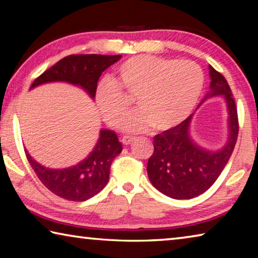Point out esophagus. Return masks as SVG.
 <instances>
[{
  "label": "esophagus",
  "mask_w": 258,
  "mask_h": 258,
  "mask_svg": "<svg viewBox=\"0 0 258 258\" xmlns=\"http://www.w3.org/2000/svg\"><path fill=\"white\" fill-rule=\"evenodd\" d=\"M134 140H135L134 137H128V135H125V137H123V139H121V142H123L125 146H127V145H131Z\"/></svg>",
  "instance_id": "1"
}]
</instances>
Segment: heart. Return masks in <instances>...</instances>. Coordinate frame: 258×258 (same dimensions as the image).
<instances>
[{"label": "heart", "mask_w": 258, "mask_h": 258, "mask_svg": "<svg viewBox=\"0 0 258 258\" xmlns=\"http://www.w3.org/2000/svg\"><path fill=\"white\" fill-rule=\"evenodd\" d=\"M117 81L104 78L98 86L97 104L103 119L117 126L130 110L126 93L137 95L140 110L124 121L133 132L167 130L184 120L197 104L205 76L192 61L140 54L116 69Z\"/></svg>", "instance_id": "heart-1"}]
</instances>
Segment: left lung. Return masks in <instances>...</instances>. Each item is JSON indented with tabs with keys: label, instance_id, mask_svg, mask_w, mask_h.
<instances>
[{
	"label": "left lung",
	"instance_id": "8db88e82",
	"mask_svg": "<svg viewBox=\"0 0 258 258\" xmlns=\"http://www.w3.org/2000/svg\"><path fill=\"white\" fill-rule=\"evenodd\" d=\"M209 75L211 87L204 100L220 94L225 98L230 137L223 149L216 152L202 149L189 137L192 115L175 127L155 135L154 154L147 165L148 176L157 190L174 199H191L207 191L228 164L238 139V111L228 82L212 66Z\"/></svg>",
	"mask_w": 258,
	"mask_h": 258
}]
</instances>
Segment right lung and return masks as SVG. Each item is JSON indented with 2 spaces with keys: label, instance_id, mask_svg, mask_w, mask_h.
Instances as JSON below:
<instances>
[{
  "label": "right lung",
  "instance_id": "right-lung-1",
  "mask_svg": "<svg viewBox=\"0 0 258 258\" xmlns=\"http://www.w3.org/2000/svg\"><path fill=\"white\" fill-rule=\"evenodd\" d=\"M121 58L103 54H72L59 60L33 82V87L49 82H67L84 89L95 97L98 81L108 67ZM123 147L115 132L101 130L94 149L80 164L63 169L46 168L35 161L25 150L26 157L40 181L52 194L71 202H85L101 191L109 180L110 166Z\"/></svg>",
  "mask_w": 258,
  "mask_h": 258
}]
</instances>
